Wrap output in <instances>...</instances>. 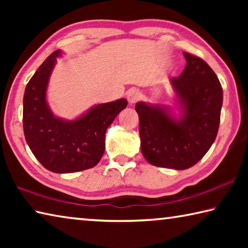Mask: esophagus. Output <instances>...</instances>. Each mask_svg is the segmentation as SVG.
<instances>
[{"label":"esophagus","instance_id":"esophagus-1","mask_svg":"<svg viewBox=\"0 0 248 248\" xmlns=\"http://www.w3.org/2000/svg\"><path fill=\"white\" fill-rule=\"evenodd\" d=\"M139 98H140V94H139V92H138L137 90L132 89V90H129L128 91L127 99H128V102H129L130 105L136 104L138 100H139Z\"/></svg>","mask_w":248,"mask_h":248}]
</instances>
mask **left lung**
Listing matches in <instances>:
<instances>
[{"mask_svg":"<svg viewBox=\"0 0 248 248\" xmlns=\"http://www.w3.org/2000/svg\"><path fill=\"white\" fill-rule=\"evenodd\" d=\"M186 66L170 79L182 111L178 118L162 105L136 104L141 151L150 164L186 170L198 163L215 142L223 92L219 78L202 59L184 52Z\"/></svg>","mask_w":248,"mask_h":248,"instance_id":"1","label":"left lung"}]
</instances>
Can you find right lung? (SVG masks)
<instances>
[{"mask_svg": "<svg viewBox=\"0 0 248 248\" xmlns=\"http://www.w3.org/2000/svg\"><path fill=\"white\" fill-rule=\"evenodd\" d=\"M61 56L57 50L46 59L28 82L24 94L23 125L29 149L41 165L53 173H74L98 164L105 151V133L127 99L98 104L75 120L52 114L46 94L50 75Z\"/></svg>", "mask_w": 248, "mask_h": 248, "instance_id": "obj_1", "label": "right lung"}]
</instances>
